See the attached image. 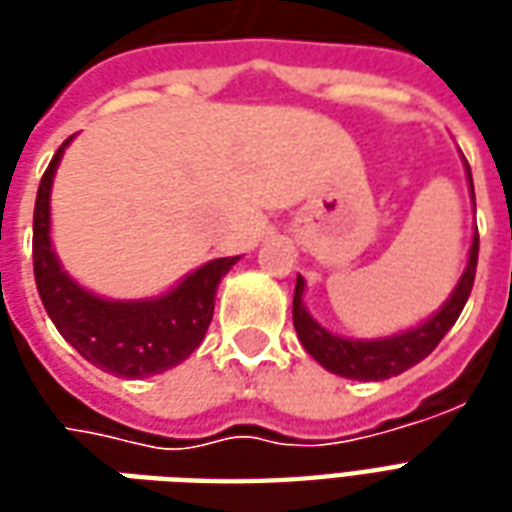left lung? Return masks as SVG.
<instances>
[{
  "mask_svg": "<svg viewBox=\"0 0 512 512\" xmlns=\"http://www.w3.org/2000/svg\"><path fill=\"white\" fill-rule=\"evenodd\" d=\"M469 183H472V172H469ZM477 252H480V235L474 233L472 249H469V266L463 271L461 282H458V288L450 296V301L422 326L406 334H397V337H386V340H345V337L326 332L321 323L312 321L310 312L304 310V304H301L304 279L299 277L296 279V293H293V326H296L301 345L307 348V354L315 362H321L329 373H337V376L343 378L384 381V378L400 376L403 370L422 362L441 343V337L450 332L452 323L458 321L463 304H466L469 293H472L474 271H477Z\"/></svg>",
  "mask_w": 512,
  "mask_h": 512,
  "instance_id": "8db88e82",
  "label": "left lung"
}]
</instances>
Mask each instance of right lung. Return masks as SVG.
Wrapping results in <instances>:
<instances>
[{"label":"right lung","instance_id":"right-lung-1","mask_svg":"<svg viewBox=\"0 0 512 512\" xmlns=\"http://www.w3.org/2000/svg\"><path fill=\"white\" fill-rule=\"evenodd\" d=\"M43 172L32 222V266L43 307L57 332L104 373L145 378L180 365L202 343L213 318V299L222 277L238 257L211 260L153 301H104L82 290L62 271L49 241V191L65 145Z\"/></svg>","mask_w":512,"mask_h":512}]
</instances>
